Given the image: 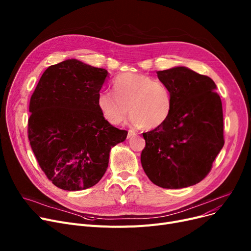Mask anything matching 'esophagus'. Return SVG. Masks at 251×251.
<instances>
[{
	"label": "esophagus",
	"mask_w": 251,
	"mask_h": 251,
	"mask_svg": "<svg viewBox=\"0 0 251 251\" xmlns=\"http://www.w3.org/2000/svg\"><path fill=\"white\" fill-rule=\"evenodd\" d=\"M134 135H136V132L134 130H129L128 131V134H127V138H131L132 136H134Z\"/></svg>",
	"instance_id": "34e87169"
}]
</instances>
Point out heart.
<instances>
[{"label":"heart","mask_w":251,"mask_h":251,"mask_svg":"<svg viewBox=\"0 0 251 251\" xmlns=\"http://www.w3.org/2000/svg\"><path fill=\"white\" fill-rule=\"evenodd\" d=\"M113 90H100L97 105L112 125H120L130 113V122L147 130L163 126L173 112L174 100L168 86L152 77L122 73L113 80Z\"/></svg>","instance_id":"b5f03b06"}]
</instances>
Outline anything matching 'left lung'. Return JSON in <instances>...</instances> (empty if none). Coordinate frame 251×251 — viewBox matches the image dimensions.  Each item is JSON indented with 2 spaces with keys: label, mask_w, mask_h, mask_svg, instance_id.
<instances>
[{
  "label": "left lung",
  "mask_w": 251,
  "mask_h": 251,
  "mask_svg": "<svg viewBox=\"0 0 251 251\" xmlns=\"http://www.w3.org/2000/svg\"><path fill=\"white\" fill-rule=\"evenodd\" d=\"M156 74L172 94L174 107L163 126L142 133L146 148L141 165L155 185L185 188L209 173L224 147L221 98L213 79L187 67Z\"/></svg>",
  "instance_id": "left-lung-1"
}]
</instances>
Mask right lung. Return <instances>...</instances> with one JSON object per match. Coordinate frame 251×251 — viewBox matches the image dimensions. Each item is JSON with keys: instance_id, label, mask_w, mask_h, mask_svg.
Returning <instances> with one entry per match:
<instances>
[{"instance_id": "obj_1", "label": "right lung", "mask_w": 251, "mask_h": 251, "mask_svg": "<svg viewBox=\"0 0 251 251\" xmlns=\"http://www.w3.org/2000/svg\"><path fill=\"white\" fill-rule=\"evenodd\" d=\"M108 71L76 59L50 66L29 102L28 138L39 167L57 187L89 188L108 169L110 151L127 131L101 116L97 97Z\"/></svg>"}]
</instances>
